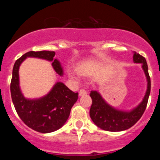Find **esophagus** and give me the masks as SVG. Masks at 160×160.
I'll list each match as a JSON object with an SVG mask.
<instances>
[{
  "mask_svg": "<svg viewBox=\"0 0 160 160\" xmlns=\"http://www.w3.org/2000/svg\"><path fill=\"white\" fill-rule=\"evenodd\" d=\"M85 94H87V90H84V89H81L80 91H79V96H82L85 95Z\"/></svg>",
  "mask_w": 160,
  "mask_h": 160,
  "instance_id": "obj_1",
  "label": "esophagus"
}]
</instances>
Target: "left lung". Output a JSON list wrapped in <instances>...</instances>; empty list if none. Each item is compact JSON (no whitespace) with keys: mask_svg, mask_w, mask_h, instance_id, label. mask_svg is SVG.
<instances>
[{"mask_svg":"<svg viewBox=\"0 0 160 160\" xmlns=\"http://www.w3.org/2000/svg\"><path fill=\"white\" fill-rule=\"evenodd\" d=\"M135 63H141L148 80V90L142 102L131 111H122L108 105L99 93L91 91L90 96L92 98L90 115L96 126L108 131H122L129 129L142 117L148 105V98L151 92V78L148 73V63L145 58L135 52L133 56Z\"/></svg>","mask_w":160,"mask_h":160,"instance_id":"8db88e82","label":"left lung"}]
</instances>
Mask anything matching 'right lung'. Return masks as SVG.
<instances>
[{
    "label": "right lung",
    "mask_w": 160,
    "mask_h": 160,
    "mask_svg": "<svg viewBox=\"0 0 160 160\" xmlns=\"http://www.w3.org/2000/svg\"><path fill=\"white\" fill-rule=\"evenodd\" d=\"M54 51H29L16 61L10 83L11 97L18 116L31 129L40 133L57 131L66 122L72 107L77 102L78 93H74L62 82H57L51 91L38 99H26L19 87V66L27 57L38 58L52 62L56 73L62 76V68L54 58Z\"/></svg>",
    "instance_id": "obj_1"
}]
</instances>
